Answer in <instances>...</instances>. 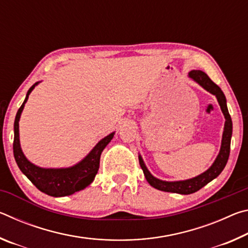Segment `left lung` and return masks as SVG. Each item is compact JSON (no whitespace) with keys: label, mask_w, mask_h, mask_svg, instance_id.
I'll return each instance as SVG.
<instances>
[{"label":"left lung","mask_w":248,"mask_h":248,"mask_svg":"<svg viewBox=\"0 0 248 248\" xmlns=\"http://www.w3.org/2000/svg\"><path fill=\"white\" fill-rule=\"evenodd\" d=\"M192 81H195L197 84L204 89L210 94L215 95L217 103H219L221 110L223 112L225 123H224V130L223 134H222V141H221V148L220 152L217 154V158L215 162L212 163V165L209 167V169L203 171L202 174H200L196 177H192L189 179L185 180H175V182H167V180H162L150 173L148 167L145 166L143 158H142L141 155L139 154V163L142 170H143L145 179L148 180V183L151 186L156 188L158 190L162 191H167V192H176V194L180 195H189L194 194V192L198 191L201 189L203 186H205L208 183L211 182L217 176L221 174V171L224 170V167L228 163L229 155H230V146H231V138H232V119H231V116L229 114L228 106H226V98L223 92L221 91L219 86L217 85L216 83L211 81L207 74L200 70H192L188 74Z\"/></svg>","instance_id":"8db88e82"}]
</instances>
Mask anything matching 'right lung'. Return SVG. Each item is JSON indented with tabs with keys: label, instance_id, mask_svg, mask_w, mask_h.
I'll return each instance as SVG.
<instances>
[{
	"label": "right lung",
	"instance_id": "add662e5",
	"mask_svg": "<svg viewBox=\"0 0 248 248\" xmlns=\"http://www.w3.org/2000/svg\"><path fill=\"white\" fill-rule=\"evenodd\" d=\"M39 82L33 84L28 90L24 103L18 109L14 121V143L13 152L15 161L19 170L40 191L52 197H64L83 190L93 183L99 169L100 155L107 144L112 140L115 132H111L100 140L91 152L77 164L62 169H44L31 163L25 156L19 142V119L29 94Z\"/></svg>",
	"mask_w": 248,
	"mask_h": 248
}]
</instances>
